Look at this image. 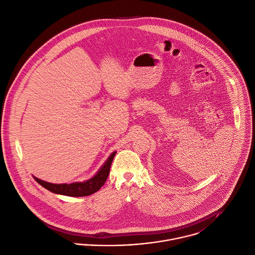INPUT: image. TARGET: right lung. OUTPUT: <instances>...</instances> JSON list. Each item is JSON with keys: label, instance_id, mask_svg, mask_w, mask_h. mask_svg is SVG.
<instances>
[{"label": "right lung", "instance_id": "add662e5", "mask_svg": "<svg viewBox=\"0 0 255 255\" xmlns=\"http://www.w3.org/2000/svg\"><path fill=\"white\" fill-rule=\"evenodd\" d=\"M116 151L111 154V156L108 158L106 163L102 166V168L99 170V172L91 179L84 181V182H74V183H63V184H55L51 182L44 181L42 179H39L35 177L36 181L40 183L43 187L47 188L48 190L58 193V194H63V195H68V196H87L91 195L98 190L101 189V187L105 184L109 174H110V168L113 162V159L116 155Z\"/></svg>", "mask_w": 255, "mask_h": 255}]
</instances>
